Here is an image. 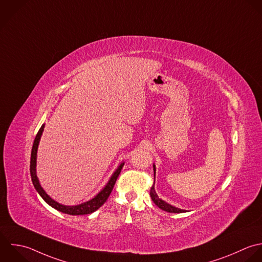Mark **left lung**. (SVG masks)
I'll use <instances>...</instances> for the list:
<instances>
[{"label":"left lung","instance_id":"left-lung-1","mask_svg":"<svg viewBox=\"0 0 262 262\" xmlns=\"http://www.w3.org/2000/svg\"><path fill=\"white\" fill-rule=\"evenodd\" d=\"M153 169H154V179H155V171H156V168H155V165H153ZM154 184H155V180H154ZM150 196L153 200V202L162 210L166 211V212H170V213H182V212H185L186 210H183V209H180V208H177L168 203H166L165 201L161 200L158 195L156 194L155 192V189H154V185L152 186L151 190H150Z\"/></svg>","mask_w":262,"mask_h":262}]
</instances>
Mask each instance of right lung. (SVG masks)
<instances>
[{
    "mask_svg": "<svg viewBox=\"0 0 262 262\" xmlns=\"http://www.w3.org/2000/svg\"><path fill=\"white\" fill-rule=\"evenodd\" d=\"M45 124H42L38 130V133L35 136L33 145H32V149H31V156H30V177H31V181L32 184L35 188V190L37 191V193L40 195V197L53 208L57 209L58 211H61L63 213L69 214V215H84V214H90L93 213L94 211H96L97 209H99L108 199V197L110 196L113 187L116 183V180L121 171V168L123 166L124 163H121L118 168L115 170V172L112 174L111 179L109 180L108 184L105 186V188L93 199H91L90 201H86L84 203H81L79 205H75V206H66V205H62L58 202H56L55 200H53L45 191L43 189L40 187L38 179L36 177V152H37V147H38V143L43 130Z\"/></svg>",
    "mask_w": 262,
    "mask_h": 262,
    "instance_id": "obj_1",
    "label": "right lung"
}]
</instances>
